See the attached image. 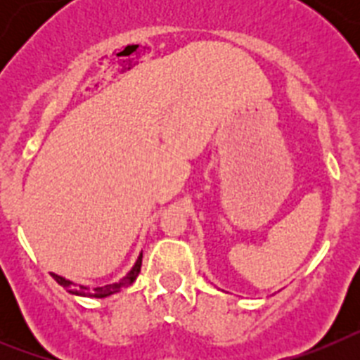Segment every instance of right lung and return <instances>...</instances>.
I'll list each match as a JSON object with an SVG mask.
<instances>
[{"mask_svg": "<svg viewBox=\"0 0 360 360\" xmlns=\"http://www.w3.org/2000/svg\"><path fill=\"white\" fill-rule=\"evenodd\" d=\"M141 266H142V254L139 256L136 263L133 265V269L129 270L128 274L124 276L119 283H113V285H106V287H95V288H88V287H82V285H75L73 281L70 279H65L63 276H57L52 272V278L56 279L61 287H65L70 294H75V295H84V297H108V295L115 294V292H120V288H128L133 281L136 279L139 272H141Z\"/></svg>", "mask_w": 360, "mask_h": 360, "instance_id": "obj_1", "label": "right lung"}]
</instances>
